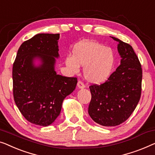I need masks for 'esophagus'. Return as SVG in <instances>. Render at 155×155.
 <instances>
[{"instance_id":"esophagus-1","label":"esophagus","mask_w":155,"mask_h":155,"mask_svg":"<svg viewBox=\"0 0 155 155\" xmlns=\"http://www.w3.org/2000/svg\"><path fill=\"white\" fill-rule=\"evenodd\" d=\"M78 87L79 89H84L85 87V85L84 84V83H83L82 81H78Z\"/></svg>"}]
</instances>
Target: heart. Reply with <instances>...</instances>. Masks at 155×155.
<instances>
[{"label":"heart","instance_id":"obj_1","mask_svg":"<svg viewBox=\"0 0 155 155\" xmlns=\"http://www.w3.org/2000/svg\"><path fill=\"white\" fill-rule=\"evenodd\" d=\"M115 53L111 48L95 40H85L74 46L73 57L66 59V66L78 73L84 66V76L91 84H101L108 79L115 65Z\"/></svg>","mask_w":155,"mask_h":155}]
</instances>
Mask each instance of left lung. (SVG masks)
<instances>
[{
  "label": "left lung",
  "instance_id": "left-lung-1",
  "mask_svg": "<svg viewBox=\"0 0 155 155\" xmlns=\"http://www.w3.org/2000/svg\"><path fill=\"white\" fill-rule=\"evenodd\" d=\"M111 38L118 42L120 65L107 81L89 87L91 99L89 115L105 127L117 126L131 116L140 100L143 77L140 63L132 47Z\"/></svg>",
  "mask_w": 155,
  "mask_h": 155
}]
</instances>
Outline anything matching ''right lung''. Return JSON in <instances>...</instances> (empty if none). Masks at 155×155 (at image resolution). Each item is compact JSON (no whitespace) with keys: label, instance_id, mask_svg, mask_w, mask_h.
<instances>
[{"label":"right lung","instance_id":"right-lung-1","mask_svg":"<svg viewBox=\"0 0 155 155\" xmlns=\"http://www.w3.org/2000/svg\"><path fill=\"white\" fill-rule=\"evenodd\" d=\"M59 33H39L24 41L13 64V96L26 120L47 127L61 113L62 103L75 90L77 78L57 75L55 58H59ZM41 64L35 66L34 61Z\"/></svg>","mask_w":155,"mask_h":155}]
</instances>
